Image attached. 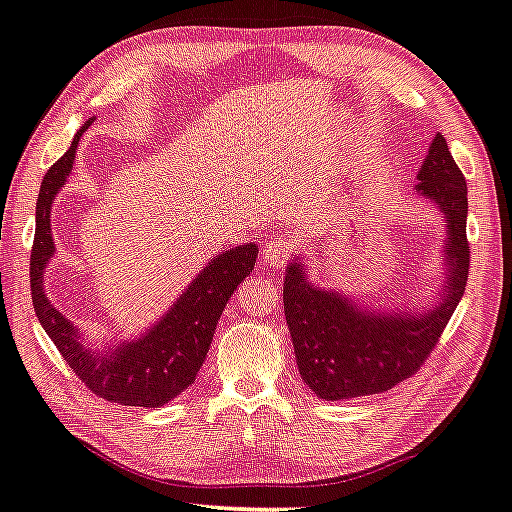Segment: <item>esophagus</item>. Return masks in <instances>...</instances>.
Masks as SVG:
<instances>
[{
    "label": "esophagus",
    "instance_id": "1",
    "mask_svg": "<svg viewBox=\"0 0 512 512\" xmlns=\"http://www.w3.org/2000/svg\"><path fill=\"white\" fill-rule=\"evenodd\" d=\"M263 258L270 267H283L288 261V242L283 238H274L263 247Z\"/></svg>",
    "mask_w": 512,
    "mask_h": 512
}]
</instances>
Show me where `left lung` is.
<instances>
[{
    "label": "left lung",
    "instance_id": "obj_1",
    "mask_svg": "<svg viewBox=\"0 0 512 512\" xmlns=\"http://www.w3.org/2000/svg\"><path fill=\"white\" fill-rule=\"evenodd\" d=\"M416 192L446 215V295L426 316L361 311L338 293L311 288L302 265L288 267L283 311L293 336L302 380L325 400L373 396L419 373L442 338L469 277L467 180L448 151L444 135L430 144Z\"/></svg>",
    "mask_w": 512,
    "mask_h": 512
}]
</instances>
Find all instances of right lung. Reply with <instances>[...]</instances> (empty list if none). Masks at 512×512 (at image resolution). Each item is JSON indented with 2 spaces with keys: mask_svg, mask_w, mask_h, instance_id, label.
Returning <instances> with one entry per match:
<instances>
[{
  "mask_svg": "<svg viewBox=\"0 0 512 512\" xmlns=\"http://www.w3.org/2000/svg\"><path fill=\"white\" fill-rule=\"evenodd\" d=\"M91 123L93 119L82 125L70 141L68 151L43 176L36 201V233L29 263L31 300L38 320L57 345L61 357L98 398L132 407H160L196 380V373L210 350L219 316L238 283L254 270L258 247L247 242L210 261L183 297L171 306L167 316L146 336L116 345L114 350L91 352L84 348L75 327L45 297L43 270L47 258L54 254L50 229L52 201L64 187L66 176L73 169L82 132Z\"/></svg>",
  "mask_w": 512,
  "mask_h": 512,
  "instance_id": "obj_1",
  "label": "right lung"
}]
</instances>
